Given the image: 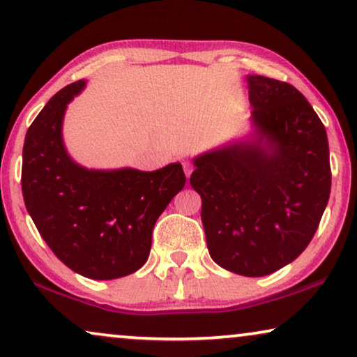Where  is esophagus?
Instances as JSON below:
<instances>
[{"mask_svg":"<svg viewBox=\"0 0 357 357\" xmlns=\"http://www.w3.org/2000/svg\"><path fill=\"white\" fill-rule=\"evenodd\" d=\"M182 165H183L185 175H187V177H190V175H192V172H193V164L190 162V160H183Z\"/></svg>","mask_w":357,"mask_h":357,"instance_id":"1","label":"esophagus"}]
</instances>
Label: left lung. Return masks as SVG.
I'll use <instances>...</instances> for the list:
<instances>
[{
  "label": "left lung",
  "mask_w": 357,
  "mask_h": 357,
  "mask_svg": "<svg viewBox=\"0 0 357 357\" xmlns=\"http://www.w3.org/2000/svg\"><path fill=\"white\" fill-rule=\"evenodd\" d=\"M253 133L193 159L209 255L224 270L266 276L294 261L330 198L326 130L287 82L247 76Z\"/></svg>",
  "instance_id": "1"
}]
</instances>
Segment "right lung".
<instances>
[{
  "label": "right lung",
  "mask_w": 357,
  "mask_h": 357,
  "mask_svg": "<svg viewBox=\"0 0 357 357\" xmlns=\"http://www.w3.org/2000/svg\"><path fill=\"white\" fill-rule=\"evenodd\" d=\"M84 86L76 81L56 92L29 126L22 195L42 238L68 268L91 280H116L148 260L154 224L187 178L180 162L153 172L75 162L63 143V116Z\"/></svg>",
  "instance_id": "add662e5"
}]
</instances>
